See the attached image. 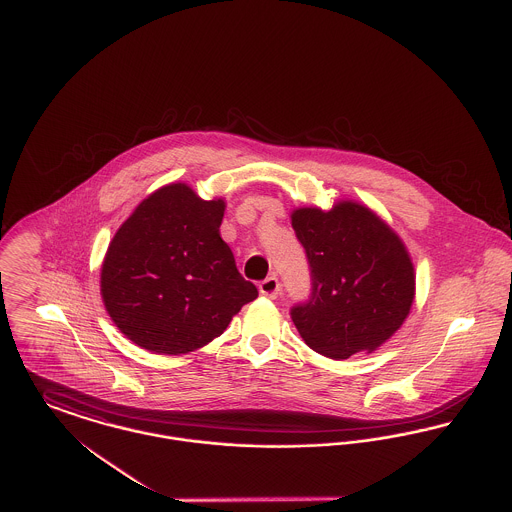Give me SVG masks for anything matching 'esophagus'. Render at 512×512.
I'll use <instances>...</instances> for the list:
<instances>
[{
    "mask_svg": "<svg viewBox=\"0 0 512 512\" xmlns=\"http://www.w3.org/2000/svg\"><path fill=\"white\" fill-rule=\"evenodd\" d=\"M259 292H261V295L268 297V299H276L278 293H280V282H278V278H276L274 274L267 276V278L259 284Z\"/></svg>",
    "mask_w": 512,
    "mask_h": 512,
    "instance_id": "34e87169",
    "label": "esophagus"
}]
</instances>
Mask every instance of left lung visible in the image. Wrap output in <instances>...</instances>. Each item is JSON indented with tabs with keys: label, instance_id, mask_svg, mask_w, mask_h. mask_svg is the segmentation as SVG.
Instances as JSON below:
<instances>
[{
	"label": "left lung",
	"instance_id": "1",
	"mask_svg": "<svg viewBox=\"0 0 512 512\" xmlns=\"http://www.w3.org/2000/svg\"><path fill=\"white\" fill-rule=\"evenodd\" d=\"M292 226L311 270L309 299L290 311L305 343L340 361L390 340L414 299L413 263L390 226L351 201L297 209Z\"/></svg>",
	"mask_w": 512,
	"mask_h": 512
}]
</instances>
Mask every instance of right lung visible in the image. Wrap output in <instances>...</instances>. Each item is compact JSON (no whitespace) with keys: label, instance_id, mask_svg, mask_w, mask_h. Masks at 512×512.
<instances>
[{"label":"right lung","instance_id":"add662e5","mask_svg":"<svg viewBox=\"0 0 512 512\" xmlns=\"http://www.w3.org/2000/svg\"><path fill=\"white\" fill-rule=\"evenodd\" d=\"M222 217V199L171 184L122 224L101 267V295L128 340L153 353H190L259 295L220 238Z\"/></svg>","mask_w":512,"mask_h":512}]
</instances>
